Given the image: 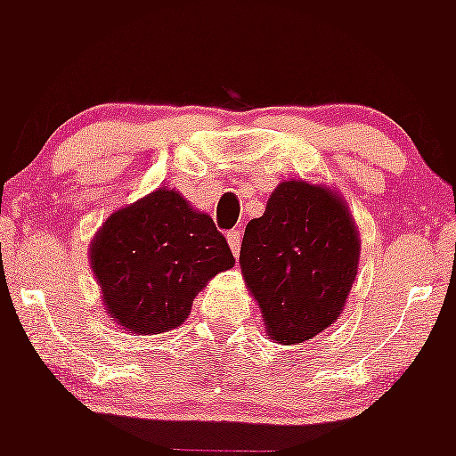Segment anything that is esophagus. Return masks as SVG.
I'll return each instance as SVG.
<instances>
[{"label":"esophagus","mask_w":456,"mask_h":456,"mask_svg":"<svg viewBox=\"0 0 456 456\" xmlns=\"http://www.w3.org/2000/svg\"><path fill=\"white\" fill-rule=\"evenodd\" d=\"M225 237H228V244H231L232 253H235V256H240V248H241V231H231Z\"/></svg>","instance_id":"obj_1"}]
</instances>
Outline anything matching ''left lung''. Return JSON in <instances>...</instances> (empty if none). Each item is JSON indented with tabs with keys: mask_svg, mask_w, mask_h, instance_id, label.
I'll return each instance as SVG.
<instances>
[{
	"mask_svg": "<svg viewBox=\"0 0 456 456\" xmlns=\"http://www.w3.org/2000/svg\"><path fill=\"white\" fill-rule=\"evenodd\" d=\"M361 237L340 193L304 180L273 189L244 231L240 265L272 340L294 345L340 317L358 272Z\"/></svg>",
	"mask_w": 456,
	"mask_h": 456,
	"instance_id": "left-lung-1",
	"label": "left lung"
}]
</instances>
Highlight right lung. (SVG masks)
Listing matches in <instances>:
<instances>
[{"label": "right lung", "instance_id": "1", "mask_svg": "<svg viewBox=\"0 0 456 456\" xmlns=\"http://www.w3.org/2000/svg\"><path fill=\"white\" fill-rule=\"evenodd\" d=\"M88 251L109 315L139 336L183 324L209 278L235 265L215 221L167 187L116 209Z\"/></svg>", "mask_w": 456, "mask_h": 456}]
</instances>
